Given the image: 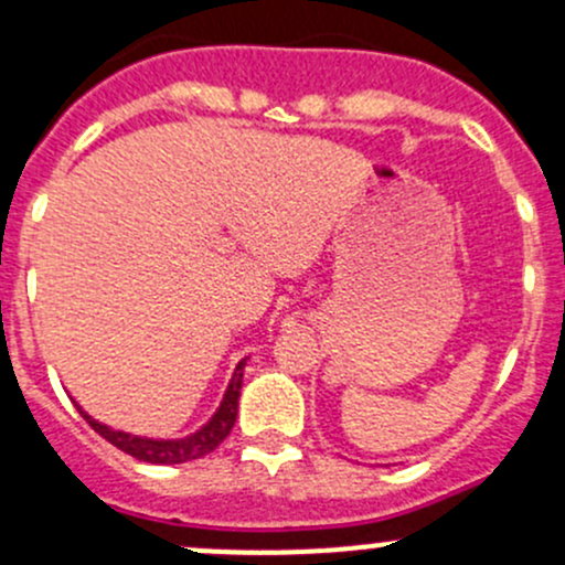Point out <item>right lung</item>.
Here are the masks:
<instances>
[{"instance_id":"obj_1","label":"right lung","mask_w":565,"mask_h":565,"mask_svg":"<svg viewBox=\"0 0 565 565\" xmlns=\"http://www.w3.org/2000/svg\"><path fill=\"white\" fill-rule=\"evenodd\" d=\"M243 366L246 361L237 363L235 374L230 380V388H226L224 402H221L218 413L191 437H182V440H147V437H136L128 435V431H114L108 426L98 424V420L89 418L87 413H82L87 418V424L98 431L100 437H106L111 446H117L119 451L130 454L134 459L150 461V465H182V461L191 459H202L207 457L210 451L221 446L226 440V435L232 431L237 420V398H241V388H243Z\"/></svg>"}]
</instances>
